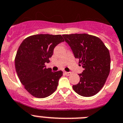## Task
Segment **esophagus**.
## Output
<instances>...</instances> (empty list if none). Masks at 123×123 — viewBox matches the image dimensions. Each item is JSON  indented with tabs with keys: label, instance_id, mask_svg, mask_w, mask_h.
<instances>
[{
	"label": "esophagus",
	"instance_id": "34e87169",
	"mask_svg": "<svg viewBox=\"0 0 123 123\" xmlns=\"http://www.w3.org/2000/svg\"><path fill=\"white\" fill-rule=\"evenodd\" d=\"M64 74H66V75H71L72 73L71 72H64Z\"/></svg>",
	"mask_w": 123,
	"mask_h": 123
}]
</instances>
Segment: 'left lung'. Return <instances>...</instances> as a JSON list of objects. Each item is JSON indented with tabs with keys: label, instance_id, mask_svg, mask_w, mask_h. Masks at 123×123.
Wrapping results in <instances>:
<instances>
[{
	"label": "left lung",
	"instance_id": "1",
	"mask_svg": "<svg viewBox=\"0 0 123 123\" xmlns=\"http://www.w3.org/2000/svg\"><path fill=\"white\" fill-rule=\"evenodd\" d=\"M75 58L84 68L77 85L73 89L83 97L94 96L104 85L110 70V56L108 48L97 37L87 34H64Z\"/></svg>",
	"mask_w": 123,
	"mask_h": 123
}]
</instances>
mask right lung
Returning <instances> with one entry per match:
<instances>
[{"label": "right lung", "instance_id": "1", "mask_svg": "<svg viewBox=\"0 0 123 123\" xmlns=\"http://www.w3.org/2000/svg\"><path fill=\"white\" fill-rule=\"evenodd\" d=\"M64 38L61 35L37 34L23 41L15 59L18 77L24 88L33 96L45 98L56 90L61 70L52 72L46 63L53 54L54 48Z\"/></svg>", "mask_w": 123, "mask_h": 123}]
</instances>
